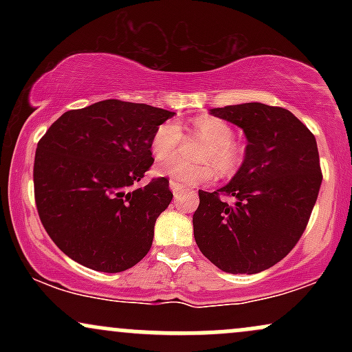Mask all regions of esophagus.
Returning <instances> with one entry per match:
<instances>
[{"mask_svg":"<svg viewBox=\"0 0 352 352\" xmlns=\"http://www.w3.org/2000/svg\"><path fill=\"white\" fill-rule=\"evenodd\" d=\"M170 188H172V192H173V195H179V193H182L184 192V185H180V184H177V182H173V180H170Z\"/></svg>","mask_w":352,"mask_h":352,"instance_id":"obj_1","label":"esophagus"}]
</instances>
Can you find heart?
Listing matches in <instances>:
<instances>
[{
	"mask_svg": "<svg viewBox=\"0 0 352 352\" xmlns=\"http://www.w3.org/2000/svg\"><path fill=\"white\" fill-rule=\"evenodd\" d=\"M192 129L195 135L207 140L208 145L200 153V165H193L184 160H173V162L162 165L159 172L167 175L177 184L197 185L207 184L213 179V168L221 175L230 177L235 175L245 162L246 148L243 144H238L233 140L235 131L223 119H218L213 116H200L192 120ZM182 142H184V132L182 127L173 120L160 124L153 132L151 139V148L153 157L160 162L172 160L179 155Z\"/></svg>",
	"mask_w": 352,
	"mask_h": 352,
	"instance_id": "1",
	"label": "heart"
}]
</instances>
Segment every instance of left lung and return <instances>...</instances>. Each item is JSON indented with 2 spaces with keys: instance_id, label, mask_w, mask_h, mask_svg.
Here are the masks:
<instances>
[{
  "instance_id": "left-lung-1",
  "label": "left lung",
  "mask_w": 352,
  "mask_h": 352,
  "mask_svg": "<svg viewBox=\"0 0 352 352\" xmlns=\"http://www.w3.org/2000/svg\"><path fill=\"white\" fill-rule=\"evenodd\" d=\"M210 114L243 129L248 145L230 184L199 190L193 236L221 272L260 273L292 252L308 225L322 182L316 139L283 107L246 102Z\"/></svg>"
}]
</instances>
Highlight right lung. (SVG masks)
<instances>
[{"mask_svg":"<svg viewBox=\"0 0 352 352\" xmlns=\"http://www.w3.org/2000/svg\"><path fill=\"white\" fill-rule=\"evenodd\" d=\"M175 112L107 99L64 112L38 142L34 200L44 230L78 263L119 273L148 253L168 179L132 188L153 164L151 139Z\"/></svg>","mask_w":352,"mask_h":352,"instance_id":"right-lung-1","label":"right lung"}]
</instances>
